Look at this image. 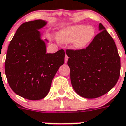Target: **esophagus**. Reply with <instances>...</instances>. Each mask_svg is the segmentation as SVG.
Wrapping results in <instances>:
<instances>
[{
  "mask_svg": "<svg viewBox=\"0 0 126 126\" xmlns=\"http://www.w3.org/2000/svg\"><path fill=\"white\" fill-rule=\"evenodd\" d=\"M68 56L66 54V56H65V60H65V62H68Z\"/></svg>",
  "mask_w": 126,
  "mask_h": 126,
  "instance_id": "34e87169",
  "label": "esophagus"
}]
</instances>
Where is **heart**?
<instances>
[{"label": "heart", "instance_id": "b5f03b06", "mask_svg": "<svg viewBox=\"0 0 126 126\" xmlns=\"http://www.w3.org/2000/svg\"><path fill=\"white\" fill-rule=\"evenodd\" d=\"M95 30L91 26L75 25L63 29L57 35V39L61 43L72 42L73 47L82 49L86 47L94 38Z\"/></svg>", "mask_w": 126, "mask_h": 126}]
</instances>
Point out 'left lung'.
Segmentation results:
<instances>
[{
  "mask_svg": "<svg viewBox=\"0 0 126 126\" xmlns=\"http://www.w3.org/2000/svg\"><path fill=\"white\" fill-rule=\"evenodd\" d=\"M86 48L66 50L70 79L81 96L95 98L115 86L120 74V58L115 42L104 26Z\"/></svg>",
  "mask_w": 126,
  "mask_h": 126,
  "instance_id": "1",
  "label": "left lung"
}]
</instances>
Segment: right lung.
<instances>
[{
  "mask_svg": "<svg viewBox=\"0 0 126 126\" xmlns=\"http://www.w3.org/2000/svg\"><path fill=\"white\" fill-rule=\"evenodd\" d=\"M47 22L37 19L23 23L10 43L5 60V74L14 92L26 99L45 97L52 81L64 63L65 52L46 53L45 43L38 31Z\"/></svg>",
  "mask_w": 126,
  "mask_h": 126,
  "instance_id": "right-lung-1",
  "label": "right lung"
}]
</instances>
